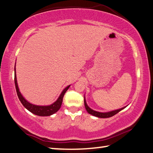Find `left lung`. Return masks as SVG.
Listing matches in <instances>:
<instances>
[{"instance_id":"left-lung-1","label":"left lung","mask_w":153,"mask_h":153,"mask_svg":"<svg viewBox=\"0 0 153 153\" xmlns=\"http://www.w3.org/2000/svg\"><path fill=\"white\" fill-rule=\"evenodd\" d=\"M84 104H85V107L86 111H87L89 114L93 115L94 117H98V118H109V117H111L112 116H114L116 114L118 113L119 112L122 111L123 109H124L125 107H123L120 109H117V110H114V111H109V112H97L94 111V110L91 109V108H89L88 106V105L87 104L86 102V100H85V97L84 96Z\"/></svg>"}]
</instances>
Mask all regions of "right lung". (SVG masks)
Listing matches in <instances>:
<instances>
[{
    "mask_svg": "<svg viewBox=\"0 0 153 153\" xmlns=\"http://www.w3.org/2000/svg\"><path fill=\"white\" fill-rule=\"evenodd\" d=\"M14 72H15V78H14L15 85H16L17 96H18L20 102H22V104H23V106L26 108L27 111L31 112L32 113H33L36 115H38V116H41V117L51 116V115L56 113V112L59 111V109L61 108V106H62L64 94L66 92L67 90L68 89L70 86H71V85L68 86H67L65 89H64L63 91H62L61 94L59 95L58 98H57L56 101L53 102L52 104L48 105V106H39V105H35V104L30 103V102H27V100L24 98V96H22L21 92L19 91L18 85H17L16 66H15V68H14Z\"/></svg>",
    "mask_w": 153,
    "mask_h": 153,
    "instance_id": "right-lung-1",
    "label": "right lung"
}]
</instances>
